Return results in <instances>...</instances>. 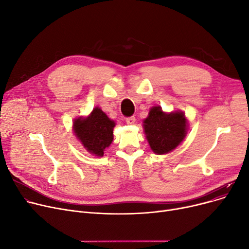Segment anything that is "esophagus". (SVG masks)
<instances>
[{"label": "esophagus", "mask_w": 249, "mask_h": 249, "mask_svg": "<svg viewBox=\"0 0 249 249\" xmlns=\"http://www.w3.org/2000/svg\"><path fill=\"white\" fill-rule=\"evenodd\" d=\"M135 121H136V119H135V117L134 116H132V117H128V118H126V122H127V124H134L135 123Z\"/></svg>", "instance_id": "esophagus-1"}]
</instances>
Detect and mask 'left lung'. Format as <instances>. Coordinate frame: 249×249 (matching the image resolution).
<instances>
[{"label":"left lung","instance_id":"left-lung-1","mask_svg":"<svg viewBox=\"0 0 249 249\" xmlns=\"http://www.w3.org/2000/svg\"><path fill=\"white\" fill-rule=\"evenodd\" d=\"M143 128L152 151L156 154H166L185 139L188 121L184 112L164 113L161 107L154 106L143 121Z\"/></svg>","mask_w":249,"mask_h":249}]
</instances>
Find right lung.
<instances>
[{
	"label": "right lung",
	"mask_w": 249,
	"mask_h": 249,
	"mask_svg": "<svg viewBox=\"0 0 249 249\" xmlns=\"http://www.w3.org/2000/svg\"><path fill=\"white\" fill-rule=\"evenodd\" d=\"M115 122L109 119L99 107L94 108L86 117H80L73 121V132L84 147L91 154L103 156L104 150L113 141Z\"/></svg>",
	"instance_id": "1"
}]
</instances>
